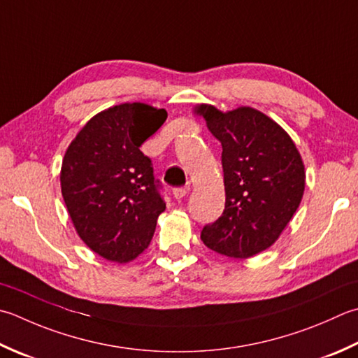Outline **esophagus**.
Returning a JSON list of instances; mask_svg holds the SVG:
<instances>
[{
    "instance_id": "1",
    "label": "esophagus",
    "mask_w": 358,
    "mask_h": 358,
    "mask_svg": "<svg viewBox=\"0 0 358 358\" xmlns=\"http://www.w3.org/2000/svg\"><path fill=\"white\" fill-rule=\"evenodd\" d=\"M172 194H173V197L177 199V200L185 199L186 194H187V187H175L173 191H172Z\"/></svg>"
}]
</instances>
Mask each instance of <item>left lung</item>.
I'll return each instance as SVG.
<instances>
[{
  "mask_svg": "<svg viewBox=\"0 0 358 358\" xmlns=\"http://www.w3.org/2000/svg\"><path fill=\"white\" fill-rule=\"evenodd\" d=\"M194 111L222 143L227 195L225 211L203 228L201 241L227 257L259 255L279 239L303 200L301 153L289 133L256 108L200 103Z\"/></svg>",
  "mask_w": 358,
  "mask_h": 358,
  "instance_id": "obj_1",
  "label": "left lung"
}]
</instances>
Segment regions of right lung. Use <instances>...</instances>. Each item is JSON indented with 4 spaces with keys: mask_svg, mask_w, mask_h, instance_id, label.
I'll use <instances>...</instances> for the list:
<instances>
[{
    "mask_svg": "<svg viewBox=\"0 0 358 358\" xmlns=\"http://www.w3.org/2000/svg\"><path fill=\"white\" fill-rule=\"evenodd\" d=\"M166 119L149 103L113 105L83 125L63 157L60 187L76 233L107 261L141 255L166 209L152 161L139 150Z\"/></svg>",
    "mask_w": 358,
    "mask_h": 358,
    "instance_id": "right-lung-1",
    "label": "right lung"
}]
</instances>
